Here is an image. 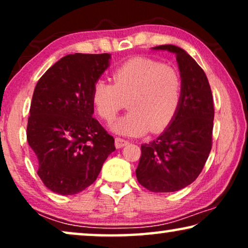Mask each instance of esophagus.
I'll list each match as a JSON object with an SVG mask.
<instances>
[{
  "mask_svg": "<svg viewBox=\"0 0 248 248\" xmlns=\"http://www.w3.org/2000/svg\"><path fill=\"white\" fill-rule=\"evenodd\" d=\"M127 143H128V142L126 140H124V139H122V138L115 139V145H116L117 149H121V148L125 147V145H126Z\"/></svg>",
  "mask_w": 248,
  "mask_h": 248,
  "instance_id": "esophagus-1",
  "label": "esophagus"
}]
</instances>
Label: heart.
Masks as SVG:
<instances>
[{"label": "heart", "instance_id": "heart-1", "mask_svg": "<svg viewBox=\"0 0 248 248\" xmlns=\"http://www.w3.org/2000/svg\"><path fill=\"white\" fill-rule=\"evenodd\" d=\"M113 83L97 80L91 103L107 123L115 120L128 100L130 111L113 125L123 137L161 132L171 123L182 101V79L174 67L148 57H133L111 73Z\"/></svg>", "mask_w": 248, "mask_h": 248}]
</instances>
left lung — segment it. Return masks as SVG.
Masks as SVG:
<instances>
[{"instance_id": "left-lung-1", "label": "left lung", "mask_w": 248, "mask_h": 248, "mask_svg": "<svg viewBox=\"0 0 248 248\" xmlns=\"http://www.w3.org/2000/svg\"><path fill=\"white\" fill-rule=\"evenodd\" d=\"M176 55L182 79L177 114L155 140L141 145L135 170L139 183L155 193L176 192L198 178L212 145L215 108L211 88L201 66L175 45L155 46Z\"/></svg>"}]
</instances>
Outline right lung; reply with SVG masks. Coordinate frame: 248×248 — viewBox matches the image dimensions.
<instances>
[{
  "label": "right lung",
  "mask_w": 248,
  "mask_h": 248,
  "mask_svg": "<svg viewBox=\"0 0 248 248\" xmlns=\"http://www.w3.org/2000/svg\"><path fill=\"white\" fill-rule=\"evenodd\" d=\"M110 54H71L44 73L33 90L27 140L37 174L50 191L77 194L96 181L115 151L114 138L93 117L91 89Z\"/></svg>",
  "instance_id": "obj_1"
}]
</instances>
